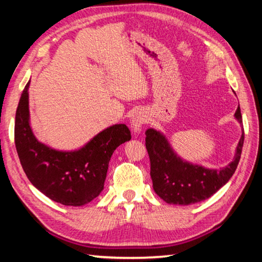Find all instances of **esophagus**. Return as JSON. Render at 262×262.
I'll return each mask as SVG.
<instances>
[{"instance_id": "34e87169", "label": "esophagus", "mask_w": 262, "mask_h": 262, "mask_svg": "<svg viewBox=\"0 0 262 262\" xmlns=\"http://www.w3.org/2000/svg\"><path fill=\"white\" fill-rule=\"evenodd\" d=\"M145 122H147V115L144 114V112H142V111H136L135 114L130 119L132 129L134 130L135 134H140L142 129H143Z\"/></svg>"}]
</instances>
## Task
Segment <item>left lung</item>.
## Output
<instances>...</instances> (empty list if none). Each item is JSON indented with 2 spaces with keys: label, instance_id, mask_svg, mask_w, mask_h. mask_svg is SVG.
<instances>
[{
  "label": "left lung",
  "instance_id": "obj_1",
  "mask_svg": "<svg viewBox=\"0 0 262 262\" xmlns=\"http://www.w3.org/2000/svg\"><path fill=\"white\" fill-rule=\"evenodd\" d=\"M234 118L243 129L241 107L237 108ZM145 135L154 190L170 205L188 206L201 202L223 187L236 171L244 144L243 129L232 162L216 170L185 161L174 151L162 132L149 128Z\"/></svg>",
  "mask_w": 262,
  "mask_h": 262
}]
</instances>
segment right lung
<instances>
[{
    "mask_svg": "<svg viewBox=\"0 0 262 262\" xmlns=\"http://www.w3.org/2000/svg\"><path fill=\"white\" fill-rule=\"evenodd\" d=\"M29 86L20 96L15 118V144L21 167L35 188L63 206L91 202L104 189L114 150L132 139L123 123L113 125L75 150H57L35 137L30 123Z\"/></svg>",
    "mask_w": 262,
    "mask_h": 262,
    "instance_id": "1",
    "label": "right lung"
}]
</instances>
